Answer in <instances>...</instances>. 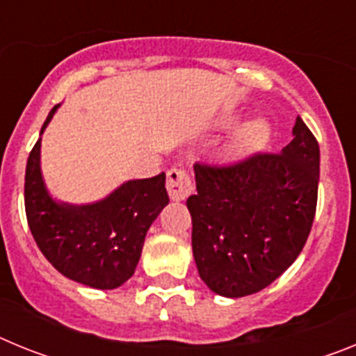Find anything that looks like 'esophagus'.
Returning <instances> with one entry per match:
<instances>
[{"instance_id":"obj_1","label":"esophagus","mask_w":356,"mask_h":356,"mask_svg":"<svg viewBox=\"0 0 356 356\" xmlns=\"http://www.w3.org/2000/svg\"><path fill=\"white\" fill-rule=\"evenodd\" d=\"M165 187H168L169 197L175 201H184L193 193V181L188 178V172L180 168L169 169Z\"/></svg>"}]
</instances>
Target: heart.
Listing matches in <instances>:
<instances>
[{
  "label": "heart",
  "mask_w": 356,
  "mask_h": 356,
  "mask_svg": "<svg viewBox=\"0 0 356 356\" xmlns=\"http://www.w3.org/2000/svg\"><path fill=\"white\" fill-rule=\"evenodd\" d=\"M225 122H229V118L225 119ZM269 140V127L262 119H254V121L244 122L242 127L235 130L234 137L229 140L226 155L232 159L250 155L253 151L262 149Z\"/></svg>",
  "instance_id": "b5f03b06"
}]
</instances>
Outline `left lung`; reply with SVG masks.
<instances>
[{
  "instance_id": "1",
  "label": "left lung",
  "mask_w": 356,
  "mask_h": 356,
  "mask_svg": "<svg viewBox=\"0 0 356 356\" xmlns=\"http://www.w3.org/2000/svg\"><path fill=\"white\" fill-rule=\"evenodd\" d=\"M282 153H254L229 165L194 163L187 200L193 253L210 291L242 298L284 275L303 250L317 205L319 144L303 119Z\"/></svg>"
}]
</instances>
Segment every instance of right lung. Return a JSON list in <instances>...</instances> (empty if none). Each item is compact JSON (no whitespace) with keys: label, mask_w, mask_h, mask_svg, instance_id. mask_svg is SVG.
Returning <instances> with one entry per match:
<instances>
[{"label":"right lung","mask_w":356,"mask_h":356,"mask_svg":"<svg viewBox=\"0 0 356 356\" xmlns=\"http://www.w3.org/2000/svg\"><path fill=\"white\" fill-rule=\"evenodd\" d=\"M40 140L30 151L24 175V209L37 246L69 280L102 291L119 287L135 273L147 229L169 203L165 172L127 181L90 205L58 203L44 185Z\"/></svg>","instance_id":"right-lung-1"}]
</instances>
